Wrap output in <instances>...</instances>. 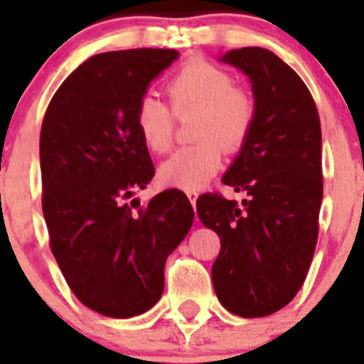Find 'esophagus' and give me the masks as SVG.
Returning a JSON list of instances; mask_svg holds the SVG:
<instances>
[{"mask_svg": "<svg viewBox=\"0 0 364 364\" xmlns=\"http://www.w3.org/2000/svg\"><path fill=\"white\" fill-rule=\"evenodd\" d=\"M188 197H189V202L193 204V208L197 205V198H198V193L197 191H188Z\"/></svg>", "mask_w": 364, "mask_h": 364, "instance_id": "34e87169", "label": "esophagus"}]
</instances>
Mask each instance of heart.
Listing matches in <instances>:
<instances>
[{
    "label": "heart",
    "mask_w": 364,
    "mask_h": 364,
    "mask_svg": "<svg viewBox=\"0 0 364 364\" xmlns=\"http://www.w3.org/2000/svg\"><path fill=\"white\" fill-rule=\"evenodd\" d=\"M166 91L171 109L153 96H144L134 112V127L151 153L164 154L175 140L176 117L198 112L193 124L198 142L176 151L159 169L164 186L195 191L217 175L224 151H237L246 144L255 124V98L235 85L226 69L202 58L180 67Z\"/></svg>",
    "instance_id": "b5f03b06"
}]
</instances>
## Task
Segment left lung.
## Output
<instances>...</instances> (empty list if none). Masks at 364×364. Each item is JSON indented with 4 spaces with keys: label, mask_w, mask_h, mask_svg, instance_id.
Masks as SVG:
<instances>
[{
    "label": "left lung",
    "mask_w": 364,
    "mask_h": 364,
    "mask_svg": "<svg viewBox=\"0 0 364 364\" xmlns=\"http://www.w3.org/2000/svg\"><path fill=\"white\" fill-rule=\"evenodd\" d=\"M222 62L250 76L253 129L222 182L246 191L242 205L204 193L197 213L220 237L211 268L222 306L266 317L297 295L314 259L323 202L321 120L301 76L260 47L230 50Z\"/></svg>",
    "instance_id": "8db88e82"
}]
</instances>
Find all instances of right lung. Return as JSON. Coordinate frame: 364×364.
Returning a JSON list of instances; mask_svg holds the SVG:
<instances>
[{"mask_svg": "<svg viewBox=\"0 0 364 364\" xmlns=\"http://www.w3.org/2000/svg\"><path fill=\"white\" fill-rule=\"evenodd\" d=\"M178 53L129 49L89 58L58 87L40 134L41 208L50 252L82 304L125 319L164 291V266L193 224L178 189L131 200L154 176L134 127L146 89Z\"/></svg>", "mask_w": 364, "mask_h": 364, "instance_id": "add662e5", "label": "right lung"}]
</instances>
